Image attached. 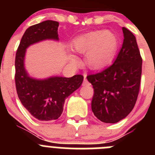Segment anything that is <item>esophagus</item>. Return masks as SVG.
Masks as SVG:
<instances>
[{"label": "esophagus", "mask_w": 155, "mask_h": 155, "mask_svg": "<svg viewBox=\"0 0 155 155\" xmlns=\"http://www.w3.org/2000/svg\"><path fill=\"white\" fill-rule=\"evenodd\" d=\"M89 82L87 81V79H86V76L84 75V82H83V85L84 86H87V85H89Z\"/></svg>", "instance_id": "esophagus-1"}]
</instances>
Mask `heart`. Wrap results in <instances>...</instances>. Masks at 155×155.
Instances as JSON below:
<instances>
[{"label": "heart", "instance_id": "heart-1", "mask_svg": "<svg viewBox=\"0 0 155 155\" xmlns=\"http://www.w3.org/2000/svg\"><path fill=\"white\" fill-rule=\"evenodd\" d=\"M118 39L113 32L105 30L90 31L78 36L73 47L79 53H86V63L91 69L104 68L112 61L118 48ZM71 61H76L74 56Z\"/></svg>", "mask_w": 155, "mask_h": 155}]
</instances>
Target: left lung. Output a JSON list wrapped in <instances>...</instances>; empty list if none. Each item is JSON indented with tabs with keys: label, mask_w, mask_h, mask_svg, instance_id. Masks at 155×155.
Returning a JSON list of instances; mask_svg holds the SVG:
<instances>
[{
	"label": "left lung",
	"mask_w": 155,
	"mask_h": 155,
	"mask_svg": "<svg viewBox=\"0 0 155 155\" xmlns=\"http://www.w3.org/2000/svg\"><path fill=\"white\" fill-rule=\"evenodd\" d=\"M124 42L114 63L99 73L87 76L94 95L91 110L100 121L116 124L134 109L139 93L142 72L136 37L123 27Z\"/></svg>",
	"instance_id": "left-lung-1"
}]
</instances>
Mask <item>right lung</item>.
Here are the masks:
<instances>
[{"instance_id": "obj_1", "label": "right lung", "mask_w": 155, "mask_h": 155, "mask_svg": "<svg viewBox=\"0 0 155 155\" xmlns=\"http://www.w3.org/2000/svg\"><path fill=\"white\" fill-rule=\"evenodd\" d=\"M58 21L47 20L27 28L15 57V85L21 104L31 116L40 121L57 120L64 111L65 99L81 87L84 77H50L36 79L25 68V57L29 46L46 39L59 41Z\"/></svg>"}]
</instances>
